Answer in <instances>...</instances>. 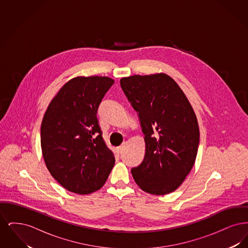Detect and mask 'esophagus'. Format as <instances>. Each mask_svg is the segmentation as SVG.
Listing matches in <instances>:
<instances>
[{
  "mask_svg": "<svg viewBox=\"0 0 248 248\" xmlns=\"http://www.w3.org/2000/svg\"><path fill=\"white\" fill-rule=\"evenodd\" d=\"M124 145H121L120 147L117 148V153H118V154H122L123 151H124Z\"/></svg>",
  "mask_w": 248,
  "mask_h": 248,
  "instance_id": "esophagus-1",
  "label": "esophagus"
}]
</instances>
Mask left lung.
<instances>
[{
    "label": "left lung",
    "instance_id": "left-lung-1",
    "mask_svg": "<svg viewBox=\"0 0 248 248\" xmlns=\"http://www.w3.org/2000/svg\"><path fill=\"white\" fill-rule=\"evenodd\" d=\"M121 87L138 112L145 140L141 164L132 168L146 192L164 195L181 185L194 165L200 132L188 98L168 75L122 78Z\"/></svg>",
    "mask_w": 248,
    "mask_h": 248
}]
</instances>
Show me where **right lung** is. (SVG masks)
I'll return each instance as SVG.
<instances>
[{
  "instance_id": "add662e5",
  "label": "right lung",
  "mask_w": 248,
  "mask_h": 248,
  "mask_svg": "<svg viewBox=\"0 0 248 248\" xmlns=\"http://www.w3.org/2000/svg\"><path fill=\"white\" fill-rule=\"evenodd\" d=\"M113 83L108 77L74 78L59 90L45 113L41 145L46 165L71 192L89 194L100 189L115 163L96 118Z\"/></svg>"
}]
</instances>
